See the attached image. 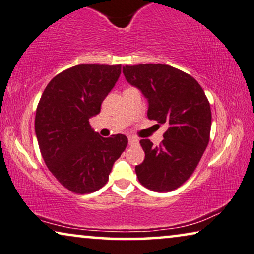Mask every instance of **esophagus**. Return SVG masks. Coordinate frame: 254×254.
Returning <instances> with one entry per match:
<instances>
[{"mask_svg":"<svg viewBox=\"0 0 254 254\" xmlns=\"http://www.w3.org/2000/svg\"><path fill=\"white\" fill-rule=\"evenodd\" d=\"M137 141H138L137 138L129 137V145H131V146H132V145H134V144H137Z\"/></svg>","mask_w":254,"mask_h":254,"instance_id":"34e87169","label":"esophagus"}]
</instances>
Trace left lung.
<instances>
[{"label":"left lung","instance_id":"8db88e82","mask_svg":"<svg viewBox=\"0 0 254 254\" xmlns=\"http://www.w3.org/2000/svg\"><path fill=\"white\" fill-rule=\"evenodd\" d=\"M123 74L147 99V117L168 124L159 146L150 139L139 141L145 159L136 166L138 180L150 190H174L191 177L208 146L210 103L194 77L172 66H124Z\"/></svg>","mask_w":254,"mask_h":254}]
</instances>
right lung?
Wrapping results in <instances>:
<instances>
[{
  "mask_svg": "<svg viewBox=\"0 0 254 254\" xmlns=\"http://www.w3.org/2000/svg\"><path fill=\"white\" fill-rule=\"evenodd\" d=\"M121 68L82 64L63 70L50 81L37 106L35 130L42 157L54 178L75 194L102 188L127 145L124 134L103 138L89 124Z\"/></svg>",
  "mask_w": 254,
  "mask_h": 254,
  "instance_id": "obj_1",
  "label": "right lung"
}]
</instances>
